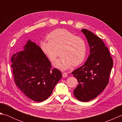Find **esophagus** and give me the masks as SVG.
<instances>
[{"mask_svg": "<svg viewBox=\"0 0 122 122\" xmlns=\"http://www.w3.org/2000/svg\"><path fill=\"white\" fill-rule=\"evenodd\" d=\"M67 76H68V74H67V73H66V72H63V73H62V76H63V77H66Z\"/></svg>", "mask_w": 122, "mask_h": 122, "instance_id": "1", "label": "esophagus"}]
</instances>
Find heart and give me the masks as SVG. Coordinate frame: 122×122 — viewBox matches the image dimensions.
I'll return each mask as SVG.
<instances>
[{
	"label": "heart",
	"mask_w": 122,
	"mask_h": 122,
	"mask_svg": "<svg viewBox=\"0 0 122 122\" xmlns=\"http://www.w3.org/2000/svg\"><path fill=\"white\" fill-rule=\"evenodd\" d=\"M49 41H42L40 47L43 53L51 62L55 60L58 51L60 58L53 63V66L61 70H66L81 64L86 54V45L82 38L76 37L66 29L54 30L47 37Z\"/></svg>",
	"instance_id": "heart-1"
}]
</instances>
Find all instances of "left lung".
<instances>
[{"instance_id":"1","label":"left lung","mask_w":122,"mask_h":122,"mask_svg":"<svg viewBox=\"0 0 122 122\" xmlns=\"http://www.w3.org/2000/svg\"><path fill=\"white\" fill-rule=\"evenodd\" d=\"M90 46V54L82 66L72 72L79 84L73 91L77 100L88 102L97 97L107 86L113 62L101 38L90 31L81 30Z\"/></svg>"}]
</instances>
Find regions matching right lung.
Returning a JSON list of instances; mask_svg holds the SVG:
<instances>
[{
	"instance_id": "obj_1",
	"label": "right lung",
	"mask_w": 122,
	"mask_h": 122,
	"mask_svg": "<svg viewBox=\"0 0 122 122\" xmlns=\"http://www.w3.org/2000/svg\"><path fill=\"white\" fill-rule=\"evenodd\" d=\"M11 61L15 84L36 102L47 99L62 77L60 71L51 68L41 49L30 40L23 51L13 54Z\"/></svg>"
}]
</instances>
